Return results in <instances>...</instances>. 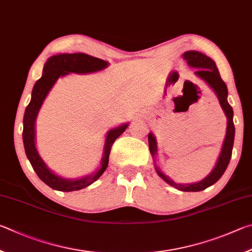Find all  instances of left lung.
<instances>
[{"instance_id":"obj_1","label":"left lung","mask_w":252,"mask_h":252,"mask_svg":"<svg viewBox=\"0 0 252 252\" xmlns=\"http://www.w3.org/2000/svg\"><path fill=\"white\" fill-rule=\"evenodd\" d=\"M184 59L187 61V63L191 66V67L196 68V74L198 76L201 77L202 79L209 84V86L213 88L216 94L218 96L219 103L221 105L224 114L227 116V133L226 137L223 140L222 149L220 153V156L218 158L217 164H216L214 170L207 176V177L201 180L199 183L191 184V185H179L173 182L169 177H167L160 171L159 167L156 166V171L158 175L165 180L167 184H169L170 186L179 189L182 191H201L205 190L206 188L210 187L211 185L217 183L220 179V177L223 175L226 171L227 167L230 161L231 154H232V147H233V140H235V125H233V110L231 106L228 104L227 96H228V90L224 82L222 81L221 76H220L219 70L216 66L215 62L210 59V57L206 56L200 52L197 51H189L184 54ZM148 144H149V151L153 157H155V154L157 153V145L156 139L154 137L153 134L151 133L148 135Z\"/></svg>"}]
</instances>
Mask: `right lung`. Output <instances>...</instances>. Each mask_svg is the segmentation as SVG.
Wrapping results in <instances>:
<instances>
[{"label":"right lung","instance_id":"obj_1","mask_svg":"<svg viewBox=\"0 0 252 252\" xmlns=\"http://www.w3.org/2000/svg\"><path fill=\"white\" fill-rule=\"evenodd\" d=\"M107 62L100 59L90 56L84 53H75V54H60L52 56L44 65L43 75L38 81L35 83L32 91V98L25 109L23 118V143L26 156L32 165L35 173L37 174L39 179L45 183L47 186L60 191H74L79 190L91 184L96 182L108 166L109 153L115 140L121 136L127 128V124L110 129L107 134L105 142V148L103 154V159L100 162V168L95 174L87 176L85 178L77 180H68L61 178L47 168L44 164L42 158L35 148V119L37 113L45 99L51 88L54 85L56 79L60 76L68 73L85 74L100 70L107 66Z\"/></svg>","mask_w":252,"mask_h":252}]
</instances>
